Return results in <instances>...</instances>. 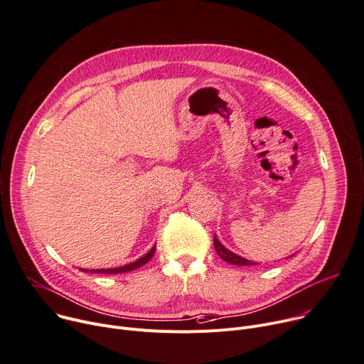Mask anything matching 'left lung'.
Segmentation results:
<instances>
[{
    "label": "left lung",
    "mask_w": 364,
    "mask_h": 364,
    "mask_svg": "<svg viewBox=\"0 0 364 364\" xmlns=\"http://www.w3.org/2000/svg\"><path fill=\"white\" fill-rule=\"evenodd\" d=\"M213 245H215V248H216L218 255H219L222 259H225L226 262H229V264H235V266H254V264H257V262H252V261H250V259H247V258H244V257H240V255L234 254L232 251H229L228 248H225V247L219 242V240H218L216 237L213 238Z\"/></svg>",
    "instance_id": "1"
}]
</instances>
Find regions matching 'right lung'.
Masks as SVG:
<instances>
[{
    "label": "right lung",
    "mask_w": 364,
    "mask_h": 364,
    "mask_svg": "<svg viewBox=\"0 0 364 364\" xmlns=\"http://www.w3.org/2000/svg\"><path fill=\"white\" fill-rule=\"evenodd\" d=\"M155 252V245L151 248L149 252H146L144 257H141L139 259L130 262V264H126V266H122V267H116V269H100V270H87V269H80L81 272H90V273H102V274H117V273H126V272H132L135 269H139L142 267L144 264H146L152 255Z\"/></svg>",
    "instance_id": "1"
}]
</instances>
